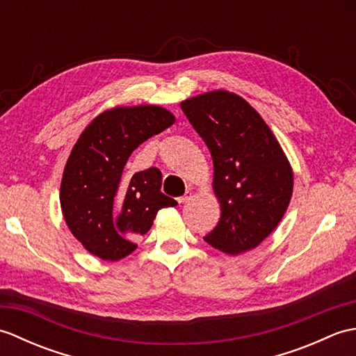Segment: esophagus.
Masks as SVG:
<instances>
[{
    "instance_id": "1",
    "label": "esophagus",
    "mask_w": 356,
    "mask_h": 356,
    "mask_svg": "<svg viewBox=\"0 0 356 356\" xmlns=\"http://www.w3.org/2000/svg\"><path fill=\"white\" fill-rule=\"evenodd\" d=\"M191 199V191H186L184 195H180V197H177V202L179 203H185Z\"/></svg>"
}]
</instances>
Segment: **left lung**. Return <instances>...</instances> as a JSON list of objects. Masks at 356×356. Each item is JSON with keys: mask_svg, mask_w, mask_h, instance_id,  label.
Masks as SVG:
<instances>
[{"mask_svg": "<svg viewBox=\"0 0 356 356\" xmlns=\"http://www.w3.org/2000/svg\"><path fill=\"white\" fill-rule=\"evenodd\" d=\"M214 162V191L222 217L205 241L236 255L259 246L284 216L293 176L274 134L251 105L228 92L182 104Z\"/></svg>", "mask_w": 356, "mask_h": 356, "instance_id": "8db88e82", "label": "left lung"}]
</instances>
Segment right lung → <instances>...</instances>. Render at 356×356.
I'll return each mask as SVG.
<instances>
[{
  "mask_svg": "<svg viewBox=\"0 0 356 356\" xmlns=\"http://www.w3.org/2000/svg\"><path fill=\"white\" fill-rule=\"evenodd\" d=\"M156 105L104 111L81 134L67 161L61 182L63 214L87 251L116 261L131 254L138 236L147 234L159 209L177 202L161 191L156 166L127 176L133 151L174 124Z\"/></svg>",
  "mask_w": 356,
  "mask_h": 356,
  "instance_id": "add662e5",
  "label": "right lung"
}]
</instances>
